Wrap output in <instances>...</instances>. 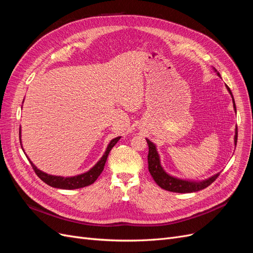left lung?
Wrapping results in <instances>:
<instances>
[{
	"label": "left lung",
	"mask_w": 253,
	"mask_h": 253,
	"mask_svg": "<svg viewBox=\"0 0 253 253\" xmlns=\"http://www.w3.org/2000/svg\"><path fill=\"white\" fill-rule=\"evenodd\" d=\"M213 71L216 73L218 77H220L219 73L213 67ZM229 94L232 97V102H233V108L236 113V108H235V102H234V98L232 96V93L230 88H229L226 85ZM147 139L148 145H149V154H148V163H149V171L152 175L153 179L155 180L157 185L163 188L167 191H170V192H176V193H191V192H196V191H201L208 186H210L211 183L215 180L220 172L212 175L211 177L206 178L203 180H191V179H182L178 178L176 176H173L166 172L164 169V167L162 166V162H160V156L159 153L157 151V147L154 142H152L149 138ZM237 141V127L235 128V135H234V145H236Z\"/></svg>",
	"instance_id": "left-lung-1"
}]
</instances>
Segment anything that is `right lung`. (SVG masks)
<instances>
[{
  "label": "right lung",
  "instance_id": "add662e5",
  "mask_svg": "<svg viewBox=\"0 0 253 253\" xmlns=\"http://www.w3.org/2000/svg\"><path fill=\"white\" fill-rule=\"evenodd\" d=\"M24 102V100H23ZM21 127H20V142H21V147H22V139H21ZM121 138L120 136L118 137H115L113 138L110 143L108 144V147L105 149V152L103 153L102 157L98 160V162L95 164V166H93L90 168V169L86 172L78 174V175H75V176H61V175H51L48 173H45L43 171H41L40 169H38V168L34 165V163L32 160L29 159V157L27 156V154L25 153L24 149L22 147L23 152L25 153L26 157L28 158L30 165H32L33 169L35 170L36 174L39 176L41 178V180H43L45 183H47L48 186L52 187V188H57V189H64V190H74V189H79V188H83V187H87L91 183H94L95 180L98 178V176L101 174V172L103 171V168L106 162V158H108L109 154L111 150L113 149V147L115 144H116L119 139Z\"/></svg>",
  "mask_w": 253,
  "mask_h": 253
}]
</instances>
